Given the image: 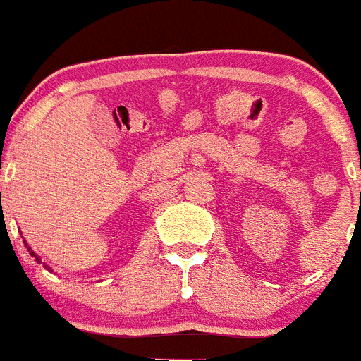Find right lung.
Listing matches in <instances>:
<instances>
[{
  "instance_id": "1",
  "label": "right lung",
  "mask_w": 361,
  "mask_h": 361,
  "mask_svg": "<svg viewBox=\"0 0 361 361\" xmlns=\"http://www.w3.org/2000/svg\"><path fill=\"white\" fill-rule=\"evenodd\" d=\"M25 245H27V247H28V244H27V242H25ZM28 251H30V255H32V257L36 258L37 262H39V257H37V255H36V253H34V251H32V250H30V247H28Z\"/></svg>"
}]
</instances>
